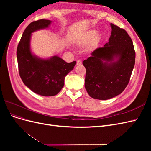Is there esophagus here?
I'll use <instances>...</instances> for the list:
<instances>
[{
	"mask_svg": "<svg viewBox=\"0 0 151 151\" xmlns=\"http://www.w3.org/2000/svg\"><path fill=\"white\" fill-rule=\"evenodd\" d=\"M82 64V62L81 60L77 61V65H81Z\"/></svg>",
	"mask_w": 151,
	"mask_h": 151,
	"instance_id": "1",
	"label": "esophagus"
}]
</instances>
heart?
<instances>
[{"mask_svg":"<svg viewBox=\"0 0 151 151\" xmlns=\"http://www.w3.org/2000/svg\"><path fill=\"white\" fill-rule=\"evenodd\" d=\"M100 40L101 36L97 35L96 31L90 30L77 38L76 40V43L80 47H84L91 43L88 48V52H91L96 48Z\"/></svg>","mask_w":151,"mask_h":151,"instance_id":"1","label":"heart"}]
</instances>
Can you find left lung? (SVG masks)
Listing matches in <instances>:
<instances>
[{
	"instance_id": "obj_1",
	"label": "left lung",
	"mask_w": 151,
	"mask_h": 151,
	"mask_svg": "<svg viewBox=\"0 0 151 151\" xmlns=\"http://www.w3.org/2000/svg\"><path fill=\"white\" fill-rule=\"evenodd\" d=\"M111 33L103 47L83 62L85 88L91 98L106 100L121 94L129 83L135 61L132 40L127 31L110 24Z\"/></svg>"
}]
</instances>
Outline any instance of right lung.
<instances>
[{"instance_id": "obj_1", "label": "right lung", "mask_w": 151, "mask_h": 151, "mask_svg": "<svg viewBox=\"0 0 151 151\" xmlns=\"http://www.w3.org/2000/svg\"><path fill=\"white\" fill-rule=\"evenodd\" d=\"M52 21L40 19L27 26L17 48L18 68L24 84L36 94L52 96L60 92L64 86L65 76L73 70L76 62L67 63L57 55L42 58L31 52V33L48 28Z\"/></svg>"}]
</instances>
